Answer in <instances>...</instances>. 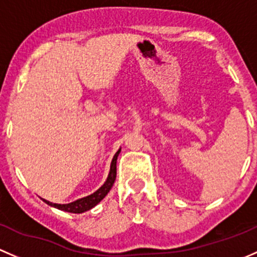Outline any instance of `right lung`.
Instances as JSON below:
<instances>
[{"mask_svg":"<svg viewBox=\"0 0 257 257\" xmlns=\"http://www.w3.org/2000/svg\"><path fill=\"white\" fill-rule=\"evenodd\" d=\"M121 148L115 153L113 156L112 161H111V166H110V172H109V176H107L106 181L105 183L102 184L96 192H94L92 194L88 195V197H84L80 198V199L75 200V202H71L68 203V204H57V203H52L48 202V200L43 199L44 203L50 205V207H54L59 210L63 211H68V213H74V214H80L84 213V211H88L91 208H94L95 205L99 204L102 199L107 195V193L110 192V189L112 188L113 183H115V179H116V161H117L118 157V153H120Z\"/></svg>","mask_w":257,"mask_h":257,"instance_id":"obj_1","label":"right lung"}]
</instances>
